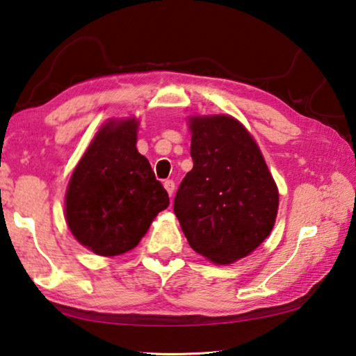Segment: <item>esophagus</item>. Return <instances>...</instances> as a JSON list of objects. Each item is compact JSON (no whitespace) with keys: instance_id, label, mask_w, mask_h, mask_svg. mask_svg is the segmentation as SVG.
Masks as SVG:
<instances>
[{"instance_id":"esophagus-1","label":"esophagus","mask_w":356,"mask_h":356,"mask_svg":"<svg viewBox=\"0 0 356 356\" xmlns=\"http://www.w3.org/2000/svg\"><path fill=\"white\" fill-rule=\"evenodd\" d=\"M163 186H165V188H166L168 195L172 196L174 188H176V184H174V180H165V182H163Z\"/></svg>"}]
</instances>
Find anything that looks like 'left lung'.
Instances as JSON below:
<instances>
[{
  "mask_svg": "<svg viewBox=\"0 0 356 356\" xmlns=\"http://www.w3.org/2000/svg\"><path fill=\"white\" fill-rule=\"evenodd\" d=\"M193 170L174 213L193 250L220 265L254 251L272 232L280 195L256 141L225 114L190 120Z\"/></svg>",
  "mask_w": 356,
  "mask_h": 356,
  "instance_id": "left-lung-1",
  "label": "left lung"
}]
</instances>
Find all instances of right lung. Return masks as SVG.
Wrapping results in <instances>:
<instances>
[{"label":"right lung","mask_w":356,"mask_h":356,"mask_svg":"<svg viewBox=\"0 0 356 356\" xmlns=\"http://www.w3.org/2000/svg\"><path fill=\"white\" fill-rule=\"evenodd\" d=\"M136 119L110 120L81 156L65 193V218L81 245L99 256L140 243L170 196L136 150Z\"/></svg>","instance_id":"1"}]
</instances>
